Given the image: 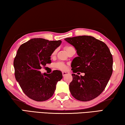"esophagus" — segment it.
<instances>
[{"mask_svg":"<svg viewBox=\"0 0 125 125\" xmlns=\"http://www.w3.org/2000/svg\"><path fill=\"white\" fill-rule=\"evenodd\" d=\"M68 74H69V72H62V75L63 76V77L65 76V75Z\"/></svg>","mask_w":125,"mask_h":125,"instance_id":"obj_1","label":"esophagus"}]
</instances>
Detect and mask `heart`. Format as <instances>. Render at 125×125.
I'll use <instances>...</instances> for the list:
<instances>
[{
    "label": "heart",
    "mask_w": 125,
    "mask_h": 125,
    "mask_svg": "<svg viewBox=\"0 0 125 125\" xmlns=\"http://www.w3.org/2000/svg\"><path fill=\"white\" fill-rule=\"evenodd\" d=\"M72 48H74L72 47V46L70 45H66L64 46V49L65 51H66L67 52L68 51H69L70 50L72 49ZM56 50L53 51V52L52 53V56H54V55L56 54ZM56 67L57 69H60V70H62V71L65 70L67 68L66 65H65V63L63 62H58L57 63H56Z\"/></svg>",
    "instance_id": "b5f03b06"
}]
</instances>
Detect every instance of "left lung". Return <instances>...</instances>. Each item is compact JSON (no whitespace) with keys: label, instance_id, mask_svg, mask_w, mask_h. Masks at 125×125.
<instances>
[{"label":"left lung","instance_id":"8db88e82","mask_svg":"<svg viewBox=\"0 0 125 125\" xmlns=\"http://www.w3.org/2000/svg\"><path fill=\"white\" fill-rule=\"evenodd\" d=\"M65 40L74 46L78 55L72 62V71L74 73H85L84 76L72 74L73 80L69 84L72 95L79 101L92 100L105 89L113 73L110 51L104 42L90 36Z\"/></svg>","mask_w":125,"mask_h":125}]
</instances>
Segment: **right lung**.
<instances>
[{
    "label": "right lung",
    "instance_id": "add662e5",
    "mask_svg": "<svg viewBox=\"0 0 125 125\" xmlns=\"http://www.w3.org/2000/svg\"><path fill=\"white\" fill-rule=\"evenodd\" d=\"M62 41L33 39L22 44L14 60L15 77L23 92L29 98L37 101L51 98L57 83L62 78L60 71L42 74L40 69L51 63L50 56Z\"/></svg>",
    "mask_w": 125,
    "mask_h": 125
}]
</instances>
